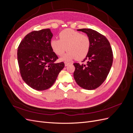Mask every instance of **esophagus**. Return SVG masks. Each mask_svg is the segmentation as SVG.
<instances>
[{
	"label": "esophagus",
	"instance_id": "obj_1",
	"mask_svg": "<svg viewBox=\"0 0 133 133\" xmlns=\"http://www.w3.org/2000/svg\"><path fill=\"white\" fill-rule=\"evenodd\" d=\"M64 64H65V66H67L69 64V63H68V62H65V63H64Z\"/></svg>",
	"mask_w": 133,
	"mask_h": 133
}]
</instances>
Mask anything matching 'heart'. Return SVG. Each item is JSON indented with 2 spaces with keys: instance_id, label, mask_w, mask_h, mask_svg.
<instances>
[{
  "instance_id": "1",
  "label": "heart",
  "mask_w": 133,
  "mask_h": 133,
  "mask_svg": "<svg viewBox=\"0 0 133 133\" xmlns=\"http://www.w3.org/2000/svg\"><path fill=\"white\" fill-rule=\"evenodd\" d=\"M59 37V39H51L50 45L54 53L59 56L62 55L66 50L68 51L61 58L62 60L70 61L75 58L80 60L89 53L90 41L88 35L66 29L60 32Z\"/></svg>"
}]
</instances>
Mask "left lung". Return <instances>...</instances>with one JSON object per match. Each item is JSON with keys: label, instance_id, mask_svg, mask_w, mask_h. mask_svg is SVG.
<instances>
[{"label": "left lung", "instance_id": "obj_1", "mask_svg": "<svg viewBox=\"0 0 133 133\" xmlns=\"http://www.w3.org/2000/svg\"><path fill=\"white\" fill-rule=\"evenodd\" d=\"M77 30L87 34L90 41V47L84 60H87V64L74 63V78L79 87L93 90L102 85L109 73L113 61L112 51L107 38L98 31L91 29Z\"/></svg>", "mask_w": 133, "mask_h": 133}]
</instances>
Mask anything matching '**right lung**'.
<instances>
[{"instance_id": "right-lung-1", "label": "right lung", "mask_w": 133, "mask_h": 133, "mask_svg": "<svg viewBox=\"0 0 133 133\" xmlns=\"http://www.w3.org/2000/svg\"><path fill=\"white\" fill-rule=\"evenodd\" d=\"M53 35L49 29L33 31L25 36L18 48L22 79L36 90L50 88L65 66L63 62L55 63L58 58L50 45Z\"/></svg>"}]
</instances>
